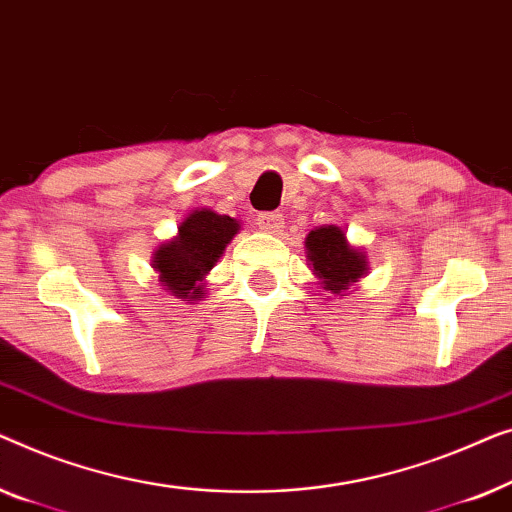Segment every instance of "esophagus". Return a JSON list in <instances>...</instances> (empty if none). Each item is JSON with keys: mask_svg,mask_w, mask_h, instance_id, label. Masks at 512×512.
Masks as SVG:
<instances>
[{"mask_svg": "<svg viewBox=\"0 0 512 512\" xmlns=\"http://www.w3.org/2000/svg\"><path fill=\"white\" fill-rule=\"evenodd\" d=\"M257 225L259 229H264V232H280L285 225V218L283 213L278 211H262L257 215Z\"/></svg>", "mask_w": 512, "mask_h": 512, "instance_id": "esophagus-1", "label": "esophagus"}]
</instances>
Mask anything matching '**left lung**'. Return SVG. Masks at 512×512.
Returning <instances> with one entry per match:
<instances>
[{
  "mask_svg": "<svg viewBox=\"0 0 512 512\" xmlns=\"http://www.w3.org/2000/svg\"><path fill=\"white\" fill-rule=\"evenodd\" d=\"M308 259H311L313 271L331 294H341L352 283H357L366 271L364 255L350 248L345 241L341 227H320L313 229L306 239ZM343 297V294H341Z\"/></svg>",
  "mask_w": 512,
  "mask_h": 512,
  "instance_id": "1",
  "label": "left lung"
}]
</instances>
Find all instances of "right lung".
<instances>
[{
  "mask_svg": "<svg viewBox=\"0 0 512 512\" xmlns=\"http://www.w3.org/2000/svg\"><path fill=\"white\" fill-rule=\"evenodd\" d=\"M236 229L239 222L229 215H218L206 208L194 211L178 229V239L164 243L155 253V269L160 271L162 285L178 299L204 297L201 280L234 239Z\"/></svg>",
  "mask_w": 512,
  "mask_h": 512,
  "instance_id": "right-lung-1",
  "label": "right lung"
}]
</instances>
